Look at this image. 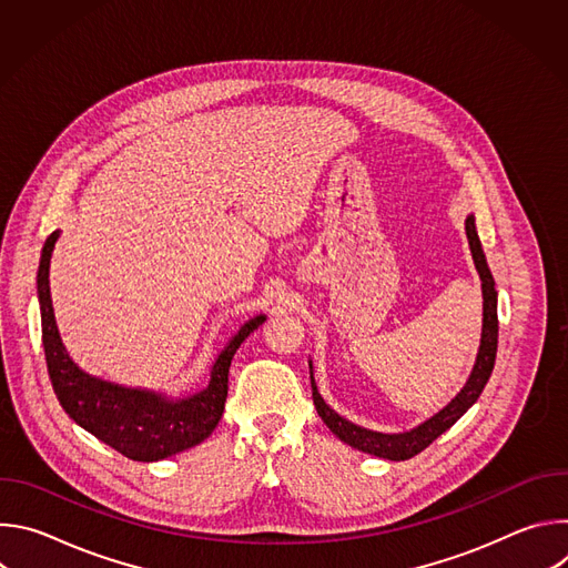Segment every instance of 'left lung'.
<instances>
[{"instance_id": "8db88e82", "label": "left lung", "mask_w": 568, "mask_h": 568, "mask_svg": "<svg viewBox=\"0 0 568 568\" xmlns=\"http://www.w3.org/2000/svg\"><path fill=\"white\" fill-rule=\"evenodd\" d=\"M465 233L469 240V252L474 258V267L478 272L480 278V292H483V328H480V346L476 353V362L474 368L465 382V386L456 393V397L443 407L436 416H432L429 420L420 423L418 427L402 432V434H382V432H373L366 427H359L351 420H346L344 416H339L335 409H331L326 399L321 397L316 382H314V373H312V362H310V382H312V399L316 414L321 416V420L326 423V427L346 445L377 456V458H386V460H407L416 454H420L425 447H429L440 434H445L469 407L478 399V395L483 393L485 384H488L493 368H495V357H497V339H499V318H497V290H495V278L493 272L488 267V261H485L480 240L476 233V224H474V215L465 217Z\"/></svg>"}]
</instances>
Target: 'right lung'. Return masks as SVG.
I'll return each instance as SVG.
<instances>
[{
	"label": "right lung",
	"instance_id": "obj_1",
	"mask_svg": "<svg viewBox=\"0 0 568 568\" xmlns=\"http://www.w3.org/2000/svg\"><path fill=\"white\" fill-rule=\"evenodd\" d=\"M58 237L60 231H53L42 247L38 298L47 368L64 414L101 443L141 463L164 460L206 440L224 412L231 359L240 344L263 326L267 316L258 314L242 323L237 333L217 353L209 384L193 395L171 397L150 388H130L101 379L85 373L69 357L55 326L49 267Z\"/></svg>",
	"mask_w": 568,
	"mask_h": 568
}]
</instances>
